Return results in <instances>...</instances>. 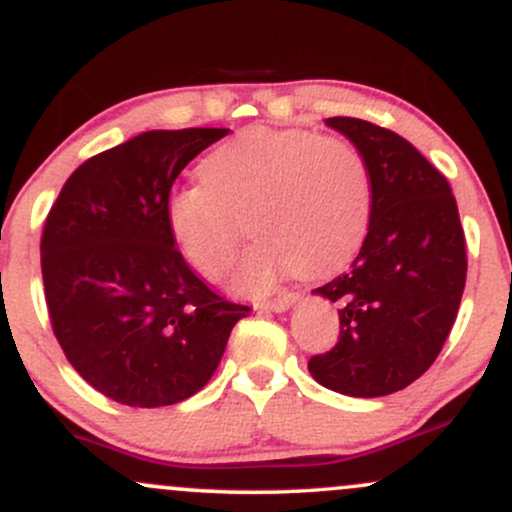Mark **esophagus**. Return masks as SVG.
Returning a JSON list of instances; mask_svg holds the SVG:
<instances>
[{"mask_svg": "<svg viewBox=\"0 0 512 512\" xmlns=\"http://www.w3.org/2000/svg\"><path fill=\"white\" fill-rule=\"evenodd\" d=\"M298 298H301V293H298V291L279 293V296L272 298V301H264V303L260 305V308H264V310H274V313H281V310L291 308V305L296 303Z\"/></svg>", "mask_w": 512, "mask_h": 512, "instance_id": "34e87169", "label": "esophagus"}]
</instances>
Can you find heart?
Returning <instances> with one entry per match:
<instances>
[{"label": "heart", "mask_w": 512, "mask_h": 512, "mask_svg": "<svg viewBox=\"0 0 512 512\" xmlns=\"http://www.w3.org/2000/svg\"><path fill=\"white\" fill-rule=\"evenodd\" d=\"M199 175L202 182L170 190L168 231L192 267L219 279L236 260L248 216L257 240L233 276L240 291L272 289L291 269L332 272L368 233L370 170L344 137L250 127L216 146Z\"/></svg>", "instance_id": "b5f03b06"}]
</instances>
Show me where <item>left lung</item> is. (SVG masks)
<instances>
[{"mask_svg": "<svg viewBox=\"0 0 512 512\" xmlns=\"http://www.w3.org/2000/svg\"><path fill=\"white\" fill-rule=\"evenodd\" d=\"M366 156L373 207L349 272L315 289L339 305V339L308 361L349 397L404 390L431 368L455 325L467 248L455 195L436 166L392 129L327 117Z\"/></svg>", "mask_w": 512, "mask_h": 512, "instance_id": "left-lung-1", "label": "left lung"}]
</instances>
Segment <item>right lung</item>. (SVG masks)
<instances>
[{
  "instance_id": "obj_1",
  "label": "right lung",
  "mask_w": 512,
  "mask_h": 512,
  "mask_svg": "<svg viewBox=\"0 0 512 512\" xmlns=\"http://www.w3.org/2000/svg\"><path fill=\"white\" fill-rule=\"evenodd\" d=\"M228 129H151L88 158L64 182L40 240L45 301L64 356L127 407L202 390L248 305L187 267L168 231L180 170Z\"/></svg>"
}]
</instances>
